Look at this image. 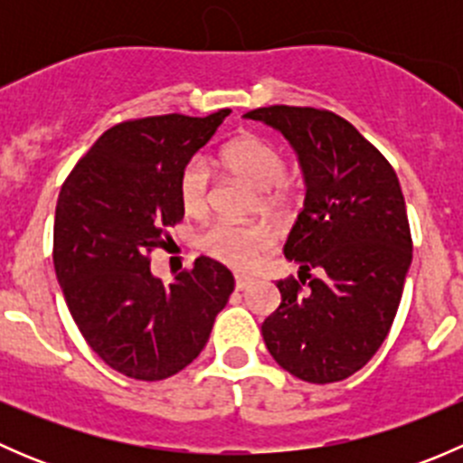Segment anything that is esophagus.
Instances as JSON below:
<instances>
[{"instance_id": "obj_1", "label": "esophagus", "mask_w": 463, "mask_h": 463, "mask_svg": "<svg viewBox=\"0 0 463 463\" xmlns=\"http://www.w3.org/2000/svg\"><path fill=\"white\" fill-rule=\"evenodd\" d=\"M250 284H253V279H250L249 275H235V288H237V291H244V288H249Z\"/></svg>"}]
</instances>
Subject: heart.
<instances>
[{"instance_id":"obj_1","label":"heart","mask_w":463,"mask_h":463,"mask_svg":"<svg viewBox=\"0 0 463 463\" xmlns=\"http://www.w3.org/2000/svg\"><path fill=\"white\" fill-rule=\"evenodd\" d=\"M219 163L228 172L258 190V203L266 213H278L288 202L284 185L287 161L275 145L264 138L240 137L222 149ZM179 203L190 217H202L210 208V165L203 156H194L179 176ZM199 246L205 255L222 264L246 269L255 264L270 246V232L258 226H237L217 222L208 226L199 237Z\"/></svg>"}]
</instances>
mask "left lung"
<instances>
[{
  "label": "left lung",
  "mask_w": 463,
  "mask_h": 463,
  "mask_svg": "<svg viewBox=\"0 0 463 463\" xmlns=\"http://www.w3.org/2000/svg\"><path fill=\"white\" fill-rule=\"evenodd\" d=\"M244 118L278 129L291 143L307 185L305 208L284 244L287 260L300 264L303 284L278 282L282 302L261 325L266 349L302 381H343L367 365L385 340L412 261L396 172L331 111L273 105ZM311 268L318 279L310 278Z\"/></svg>",
  "instance_id": "left-lung-1"
}]
</instances>
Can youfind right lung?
<instances>
[{
  "label": "right lung",
  "mask_w": 463,
  "mask_h": 463,
  "mask_svg": "<svg viewBox=\"0 0 463 463\" xmlns=\"http://www.w3.org/2000/svg\"><path fill=\"white\" fill-rule=\"evenodd\" d=\"M167 114L107 129L60 190L53 266L87 345L120 374L163 381L202 354L235 278L197 258L175 282L149 270L165 228L184 219L179 176L223 118Z\"/></svg>",
  "instance_id": "obj_1"
}]
</instances>
